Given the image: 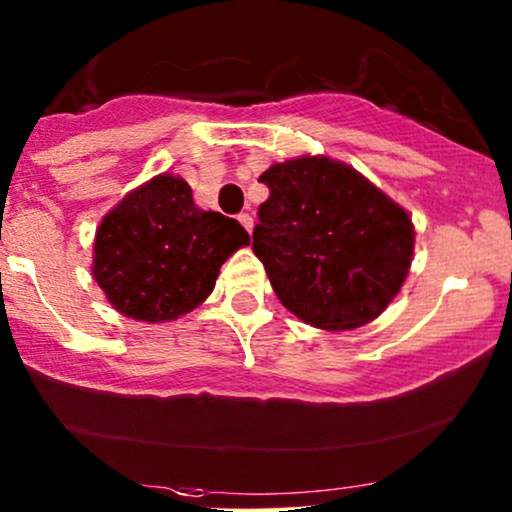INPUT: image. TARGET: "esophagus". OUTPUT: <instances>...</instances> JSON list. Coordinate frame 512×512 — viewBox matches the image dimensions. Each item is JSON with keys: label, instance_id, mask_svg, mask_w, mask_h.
<instances>
[{"label": "esophagus", "instance_id": "34e87169", "mask_svg": "<svg viewBox=\"0 0 512 512\" xmlns=\"http://www.w3.org/2000/svg\"><path fill=\"white\" fill-rule=\"evenodd\" d=\"M239 223H242L244 230L251 235V230H254V218H251L249 213H242V216H239Z\"/></svg>", "mask_w": 512, "mask_h": 512}]
</instances>
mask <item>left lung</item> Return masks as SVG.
<instances>
[{
	"label": "left lung",
	"instance_id": "1",
	"mask_svg": "<svg viewBox=\"0 0 512 512\" xmlns=\"http://www.w3.org/2000/svg\"><path fill=\"white\" fill-rule=\"evenodd\" d=\"M254 254L287 311L327 332L384 313L406 282L415 249L408 211L344 161L296 156L258 178Z\"/></svg>",
	"mask_w": 512,
	"mask_h": 512
}]
</instances>
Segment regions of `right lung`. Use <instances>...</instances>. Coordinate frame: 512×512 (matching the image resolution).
I'll return each instance as SVG.
<instances>
[{"instance_id": "add662e5", "label": "right lung", "mask_w": 512, "mask_h": 512, "mask_svg": "<svg viewBox=\"0 0 512 512\" xmlns=\"http://www.w3.org/2000/svg\"><path fill=\"white\" fill-rule=\"evenodd\" d=\"M249 242L237 220L194 204L180 175L161 173L102 218L92 277L125 318L170 323L204 304L220 266Z\"/></svg>"}]
</instances>
